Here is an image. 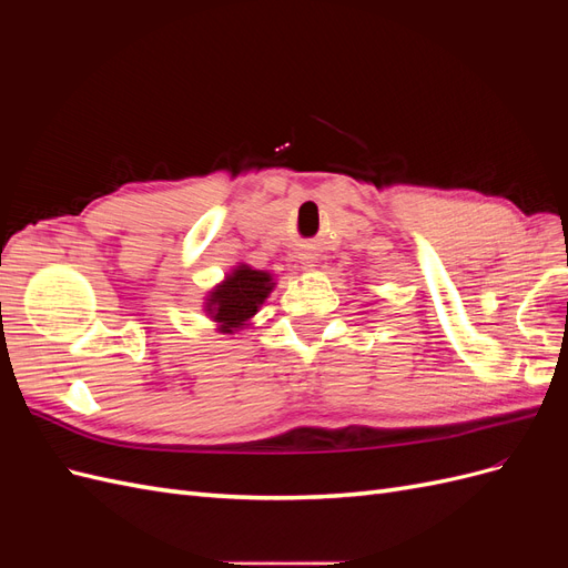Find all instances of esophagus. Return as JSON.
<instances>
[{
  "mask_svg": "<svg viewBox=\"0 0 568 568\" xmlns=\"http://www.w3.org/2000/svg\"><path fill=\"white\" fill-rule=\"evenodd\" d=\"M301 255H303L301 261H303L307 267H313V265H311V263H313V255H307V253H301Z\"/></svg>",
  "mask_w": 568,
  "mask_h": 568,
  "instance_id": "obj_1",
  "label": "esophagus"
}]
</instances>
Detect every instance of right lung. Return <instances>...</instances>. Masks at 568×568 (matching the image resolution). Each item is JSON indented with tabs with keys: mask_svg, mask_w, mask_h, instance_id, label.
I'll list each match as a JSON object with an SVG mask.
<instances>
[{
	"mask_svg": "<svg viewBox=\"0 0 568 568\" xmlns=\"http://www.w3.org/2000/svg\"><path fill=\"white\" fill-rule=\"evenodd\" d=\"M272 288L270 274L251 267H239L227 282L217 286L211 296L213 320L222 324V332H232L234 326L244 324L267 298Z\"/></svg>",
	"mask_w": 568,
	"mask_h": 568,
	"instance_id": "obj_1",
	"label": "right lung"
}]
</instances>
